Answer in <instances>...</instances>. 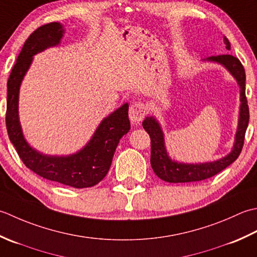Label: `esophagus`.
I'll return each mask as SVG.
<instances>
[{"mask_svg": "<svg viewBox=\"0 0 257 257\" xmlns=\"http://www.w3.org/2000/svg\"><path fill=\"white\" fill-rule=\"evenodd\" d=\"M130 119L133 124H139L146 115V106L142 102H135L130 107Z\"/></svg>", "mask_w": 257, "mask_h": 257, "instance_id": "34e87169", "label": "esophagus"}]
</instances>
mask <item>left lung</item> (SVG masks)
I'll list each match as a JSON object with an SVG mask.
<instances>
[{
	"label": "left lung",
	"mask_w": 257,
	"mask_h": 257,
	"mask_svg": "<svg viewBox=\"0 0 257 257\" xmlns=\"http://www.w3.org/2000/svg\"><path fill=\"white\" fill-rule=\"evenodd\" d=\"M226 49H231L229 41L224 38ZM208 61L217 62L224 65L231 72V74L236 78L237 84L240 88V112L238 119V127L236 136H235V144L233 151L225 158L217 160L211 163L204 164H182L173 162L166 153L164 145L163 132L160 127V124L154 117H146L143 121V127L149 133L151 138V165L154 173L161 180L169 183H188L198 182L209 179L217 173L226 169L236 160L240 152H242L245 139V132L248 125L249 111L247 105V99L245 95V70L242 63L231 54H222L217 56H211Z\"/></svg>",
	"instance_id": "obj_1"
}]
</instances>
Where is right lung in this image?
<instances>
[{
    "label": "right lung",
    "instance_id": "1",
    "mask_svg": "<svg viewBox=\"0 0 257 257\" xmlns=\"http://www.w3.org/2000/svg\"><path fill=\"white\" fill-rule=\"evenodd\" d=\"M63 31L60 23H48L36 29L25 41L8 81L5 123L10 141L28 169L43 179L67 186L91 187L105 177L119 139L131 128L127 103L103 119L84 149L69 156H48L33 150L24 140L19 121V90L32 56L59 44Z\"/></svg>",
    "mask_w": 257,
    "mask_h": 257
}]
</instances>
